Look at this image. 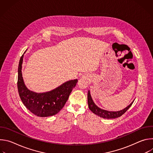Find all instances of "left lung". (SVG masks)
<instances>
[{"label":"left lung","instance_id":"obj_1","mask_svg":"<svg viewBox=\"0 0 153 153\" xmlns=\"http://www.w3.org/2000/svg\"><path fill=\"white\" fill-rule=\"evenodd\" d=\"M134 101V99L128 106H127L126 108H125L122 110L117 111H107L105 110H103V109L97 106L95 104V103L94 102V101L91 97V96L90 94V91L88 90V103L89 109L94 114L100 116V117L104 118V119H115V118L120 117L122 114H123L128 110L129 107L132 105Z\"/></svg>","mask_w":153,"mask_h":153}]
</instances>
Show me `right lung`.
<instances>
[{"label": "right lung", "mask_w": 153, "mask_h": 153, "mask_svg": "<svg viewBox=\"0 0 153 153\" xmlns=\"http://www.w3.org/2000/svg\"><path fill=\"white\" fill-rule=\"evenodd\" d=\"M27 50L20 57L18 67L17 88L20 99L28 110L38 117L54 116L66 103L78 80L67 81L53 90L45 93H36L29 90L25 84L22 72L24 56Z\"/></svg>", "instance_id": "add662e5"}]
</instances>
